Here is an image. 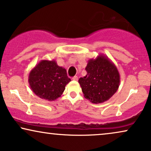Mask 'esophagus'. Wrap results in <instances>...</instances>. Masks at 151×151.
<instances>
[{"mask_svg": "<svg viewBox=\"0 0 151 151\" xmlns=\"http://www.w3.org/2000/svg\"><path fill=\"white\" fill-rule=\"evenodd\" d=\"M72 80H73V81H77L78 80V76H74V77H73V78H72Z\"/></svg>", "mask_w": 151, "mask_h": 151, "instance_id": "34e87169", "label": "esophagus"}]
</instances>
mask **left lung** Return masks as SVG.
<instances>
[{
  "mask_svg": "<svg viewBox=\"0 0 151 151\" xmlns=\"http://www.w3.org/2000/svg\"><path fill=\"white\" fill-rule=\"evenodd\" d=\"M87 75L79 79L85 98L93 104L108 101L120 85L118 68L107 56L99 55L88 61L85 67Z\"/></svg>",
  "mask_w": 151,
  "mask_h": 151,
  "instance_id": "8db88e82",
  "label": "left lung"
}]
</instances>
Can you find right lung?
<instances>
[{
	"instance_id": "add662e5",
	"label": "right lung",
	"mask_w": 151,
	"mask_h": 151,
	"mask_svg": "<svg viewBox=\"0 0 151 151\" xmlns=\"http://www.w3.org/2000/svg\"><path fill=\"white\" fill-rule=\"evenodd\" d=\"M70 81L66 70L58 66L55 60H41L29 75V83L33 93L50 101L61 96Z\"/></svg>"
}]
</instances>
